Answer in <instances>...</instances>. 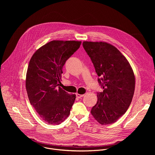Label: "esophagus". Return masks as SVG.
<instances>
[{
	"instance_id": "1",
	"label": "esophagus",
	"mask_w": 155,
	"mask_h": 155,
	"mask_svg": "<svg viewBox=\"0 0 155 155\" xmlns=\"http://www.w3.org/2000/svg\"><path fill=\"white\" fill-rule=\"evenodd\" d=\"M76 97L78 98H82L84 96V94L81 95V94H76Z\"/></svg>"
}]
</instances>
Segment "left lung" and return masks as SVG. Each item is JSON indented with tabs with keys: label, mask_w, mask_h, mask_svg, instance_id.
<instances>
[{
	"label": "left lung",
	"mask_w": 155,
	"mask_h": 155,
	"mask_svg": "<svg viewBox=\"0 0 155 155\" xmlns=\"http://www.w3.org/2000/svg\"><path fill=\"white\" fill-rule=\"evenodd\" d=\"M83 46L94 66L103 92L91 113L101 125L116 122L133 100L135 78L127 59L114 46L104 42L84 41Z\"/></svg>",
	"instance_id": "1"
}]
</instances>
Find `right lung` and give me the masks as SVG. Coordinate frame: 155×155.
<instances>
[{
  "instance_id": "right-lung-1",
  "label": "right lung",
  "mask_w": 155,
  "mask_h": 155,
  "mask_svg": "<svg viewBox=\"0 0 155 155\" xmlns=\"http://www.w3.org/2000/svg\"><path fill=\"white\" fill-rule=\"evenodd\" d=\"M81 41H52L39 48L27 68L25 87L30 104L49 124L58 125L70 114L76 99L60 86L63 67Z\"/></svg>"
}]
</instances>
